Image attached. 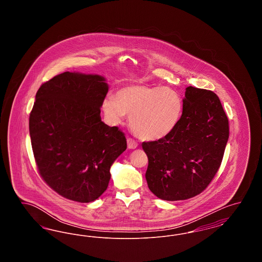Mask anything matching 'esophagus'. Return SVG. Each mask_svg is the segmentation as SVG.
<instances>
[{"mask_svg": "<svg viewBox=\"0 0 262 262\" xmlns=\"http://www.w3.org/2000/svg\"><path fill=\"white\" fill-rule=\"evenodd\" d=\"M126 142H127V148L128 149H136L137 146H138V144H137V142H136L134 139H132V138H127L126 139Z\"/></svg>", "mask_w": 262, "mask_h": 262, "instance_id": "obj_1", "label": "esophagus"}]
</instances>
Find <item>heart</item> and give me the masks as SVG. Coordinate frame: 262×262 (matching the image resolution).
<instances>
[{"label": "heart", "instance_id": "1", "mask_svg": "<svg viewBox=\"0 0 262 262\" xmlns=\"http://www.w3.org/2000/svg\"><path fill=\"white\" fill-rule=\"evenodd\" d=\"M106 119L120 125L129 115V125L142 140H158L167 137L178 125L183 103L173 89L160 85L133 84L120 88L116 97L106 96L102 102Z\"/></svg>", "mask_w": 262, "mask_h": 262}]
</instances>
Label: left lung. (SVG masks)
<instances>
[{"label":"left lung","mask_w":262,"mask_h":262,"mask_svg":"<svg viewBox=\"0 0 262 262\" xmlns=\"http://www.w3.org/2000/svg\"><path fill=\"white\" fill-rule=\"evenodd\" d=\"M228 139L229 122L219 97L209 90L186 88L183 114L172 133L142 143L150 190L169 201L198 195L217 173Z\"/></svg>","instance_id":"obj_1"}]
</instances>
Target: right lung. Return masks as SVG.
Masks as SVG:
<instances>
[{
    "label": "right lung",
    "instance_id": "1",
    "mask_svg": "<svg viewBox=\"0 0 262 262\" xmlns=\"http://www.w3.org/2000/svg\"><path fill=\"white\" fill-rule=\"evenodd\" d=\"M109 85L99 75L66 72L38 89L29 135L38 170L68 200L91 202L107 189L125 135L101 120Z\"/></svg>",
    "mask_w": 262,
    "mask_h": 262
}]
</instances>
